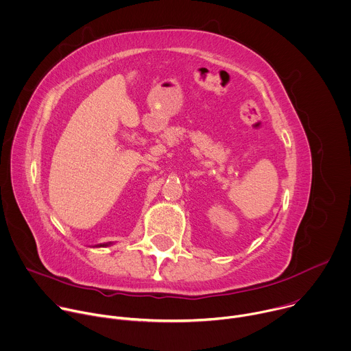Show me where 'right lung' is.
<instances>
[{"label": "right lung", "mask_w": 351, "mask_h": 351, "mask_svg": "<svg viewBox=\"0 0 351 351\" xmlns=\"http://www.w3.org/2000/svg\"><path fill=\"white\" fill-rule=\"evenodd\" d=\"M112 243L111 241H108V243H103V244H97L96 247H108V245H111Z\"/></svg>", "instance_id": "add662e5"}]
</instances>
